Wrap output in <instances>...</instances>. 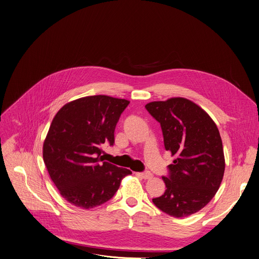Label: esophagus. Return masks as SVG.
Here are the masks:
<instances>
[{
    "label": "esophagus",
    "mask_w": 259,
    "mask_h": 259,
    "mask_svg": "<svg viewBox=\"0 0 259 259\" xmlns=\"http://www.w3.org/2000/svg\"><path fill=\"white\" fill-rule=\"evenodd\" d=\"M138 175H139L140 177H142L143 179H151V178L153 177V174H152L151 172H149V171H146V172H140V173H138Z\"/></svg>",
    "instance_id": "obj_1"
}]
</instances>
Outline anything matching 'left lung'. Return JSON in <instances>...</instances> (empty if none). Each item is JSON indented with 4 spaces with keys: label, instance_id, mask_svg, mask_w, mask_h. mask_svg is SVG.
<instances>
[{
    "label": "left lung",
    "instance_id": "1",
    "mask_svg": "<svg viewBox=\"0 0 259 259\" xmlns=\"http://www.w3.org/2000/svg\"><path fill=\"white\" fill-rule=\"evenodd\" d=\"M145 108L161 125L166 151L175 156L163 176L165 193L154 204L182 218L204 208L215 196L225 173L223 141L216 124L203 108L182 97L153 101Z\"/></svg>",
    "mask_w": 259,
    "mask_h": 259
}]
</instances>
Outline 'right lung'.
Wrapping results in <instances>:
<instances>
[{
	"mask_svg": "<svg viewBox=\"0 0 259 259\" xmlns=\"http://www.w3.org/2000/svg\"><path fill=\"white\" fill-rule=\"evenodd\" d=\"M130 101L106 95L79 98L55 115L43 145V159L60 195L91 209L112 199L132 172L104 162L103 143H115V129Z\"/></svg>",
	"mask_w": 259,
	"mask_h": 259,
	"instance_id": "1",
	"label": "right lung"
}]
</instances>
